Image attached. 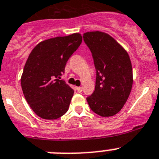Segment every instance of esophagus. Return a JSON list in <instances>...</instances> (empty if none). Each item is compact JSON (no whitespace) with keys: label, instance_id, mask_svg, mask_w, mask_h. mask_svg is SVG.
I'll return each mask as SVG.
<instances>
[{"label":"esophagus","instance_id":"esophagus-1","mask_svg":"<svg viewBox=\"0 0 159 159\" xmlns=\"http://www.w3.org/2000/svg\"><path fill=\"white\" fill-rule=\"evenodd\" d=\"M76 90H77V92H80H80H82L83 88H81V87H76Z\"/></svg>","mask_w":159,"mask_h":159}]
</instances>
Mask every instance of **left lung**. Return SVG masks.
<instances>
[{"label":"left lung","mask_w":159,"mask_h":159,"mask_svg":"<svg viewBox=\"0 0 159 159\" xmlns=\"http://www.w3.org/2000/svg\"><path fill=\"white\" fill-rule=\"evenodd\" d=\"M83 37L92 52L96 69L95 91L87 101L97 115L113 116L121 111L131 92L133 71L130 57L107 33L88 32Z\"/></svg>","instance_id":"8db88e82"}]
</instances>
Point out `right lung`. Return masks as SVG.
<instances>
[{
    "mask_svg": "<svg viewBox=\"0 0 159 159\" xmlns=\"http://www.w3.org/2000/svg\"><path fill=\"white\" fill-rule=\"evenodd\" d=\"M81 42L80 33L57 36L39 43L29 54L20 83L25 99L39 117L57 119L68 110L74 91L57 78Z\"/></svg>",
    "mask_w": 159,
    "mask_h": 159,
    "instance_id": "1",
    "label": "right lung"
}]
</instances>
